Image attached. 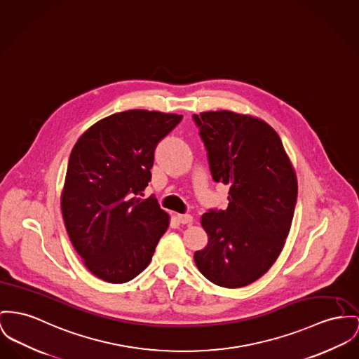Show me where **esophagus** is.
<instances>
[{"instance_id":"34e87169","label":"esophagus","mask_w":359,"mask_h":359,"mask_svg":"<svg viewBox=\"0 0 359 359\" xmlns=\"http://www.w3.org/2000/svg\"><path fill=\"white\" fill-rule=\"evenodd\" d=\"M177 219L182 224H191V222H193V216L189 215V214H178Z\"/></svg>"}]
</instances>
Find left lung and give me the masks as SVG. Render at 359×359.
Here are the masks:
<instances>
[{
  "label": "left lung",
  "instance_id": "1",
  "mask_svg": "<svg viewBox=\"0 0 359 359\" xmlns=\"http://www.w3.org/2000/svg\"><path fill=\"white\" fill-rule=\"evenodd\" d=\"M215 182L230 187L229 207L201 216L208 243L194 253L212 283L256 282L279 257L297 204L298 184L279 135L263 120L233 111L194 114Z\"/></svg>",
  "mask_w": 359,
  "mask_h": 359
}]
</instances>
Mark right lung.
I'll return each mask as SVG.
<instances>
[{
    "mask_svg": "<svg viewBox=\"0 0 359 359\" xmlns=\"http://www.w3.org/2000/svg\"><path fill=\"white\" fill-rule=\"evenodd\" d=\"M181 120L128 110L97 121L73 147L62 217L83 263L104 282L125 283L143 272L168 230V214L143 191L156 145Z\"/></svg>",
    "mask_w": 359,
    "mask_h": 359,
    "instance_id": "obj_1",
    "label": "right lung"
}]
</instances>
